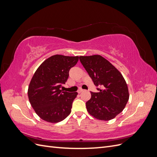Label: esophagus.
Instances as JSON below:
<instances>
[{
    "label": "esophagus",
    "mask_w": 157,
    "mask_h": 157,
    "mask_svg": "<svg viewBox=\"0 0 157 157\" xmlns=\"http://www.w3.org/2000/svg\"><path fill=\"white\" fill-rule=\"evenodd\" d=\"M83 90H83V89H82V88H80V89H78V93H79V94H80V93H81V92L83 91Z\"/></svg>",
    "instance_id": "esophagus-1"
}]
</instances>
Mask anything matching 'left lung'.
Listing matches in <instances>:
<instances>
[{
    "mask_svg": "<svg viewBox=\"0 0 157 157\" xmlns=\"http://www.w3.org/2000/svg\"><path fill=\"white\" fill-rule=\"evenodd\" d=\"M79 59L99 92H91L86 103L90 115L100 121H110L121 113L129 99L123 76L115 66L100 55L80 56Z\"/></svg>",
    "mask_w": 157,
    "mask_h": 157,
    "instance_id": "8db88e82",
    "label": "left lung"
}]
</instances>
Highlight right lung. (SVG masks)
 <instances>
[{
    "mask_svg": "<svg viewBox=\"0 0 157 157\" xmlns=\"http://www.w3.org/2000/svg\"><path fill=\"white\" fill-rule=\"evenodd\" d=\"M78 61V56H52L42 63L33 75L28 88V98L42 120L56 123L69 115L78 93L63 92L60 88L67 80L70 69Z\"/></svg>",
    "mask_w": 157,
    "mask_h": 157,
    "instance_id": "1",
    "label": "right lung"
}]
</instances>
